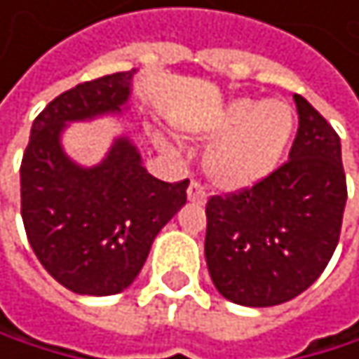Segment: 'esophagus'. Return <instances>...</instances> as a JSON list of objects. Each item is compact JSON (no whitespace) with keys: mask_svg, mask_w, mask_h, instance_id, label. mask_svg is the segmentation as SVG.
Listing matches in <instances>:
<instances>
[{"mask_svg":"<svg viewBox=\"0 0 359 359\" xmlns=\"http://www.w3.org/2000/svg\"><path fill=\"white\" fill-rule=\"evenodd\" d=\"M187 200L194 202V204H204L206 202V191H204V187L198 181H191L189 183V187H187Z\"/></svg>","mask_w":359,"mask_h":359,"instance_id":"obj_1","label":"esophagus"}]
</instances>
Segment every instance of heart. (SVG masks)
Listing matches in <instances>:
<instances>
[{
    "instance_id": "obj_1",
    "label": "heart",
    "mask_w": 359,
    "mask_h": 359,
    "mask_svg": "<svg viewBox=\"0 0 359 359\" xmlns=\"http://www.w3.org/2000/svg\"><path fill=\"white\" fill-rule=\"evenodd\" d=\"M293 127V109L284 101L232 99L196 131L198 140L215 142L204 159L206 176L226 191L265 181L280 165ZM155 142L168 146L163 135H155Z\"/></svg>"
}]
</instances>
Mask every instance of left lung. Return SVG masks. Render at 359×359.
<instances>
[{
	"mask_svg": "<svg viewBox=\"0 0 359 359\" xmlns=\"http://www.w3.org/2000/svg\"><path fill=\"white\" fill-rule=\"evenodd\" d=\"M288 161L265 181L206 204L204 256L222 297L250 308L297 297L323 273L347 204L340 137L304 96Z\"/></svg>",
	"mask_w": 359,
	"mask_h": 359,
	"instance_id": "left-lung-1",
	"label": "left lung"
}]
</instances>
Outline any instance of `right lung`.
Returning a JSON list of instances; mask_svg holds the SVG:
<instances>
[{"instance_id":"1","label":"right lung","mask_w":359,"mask_h":359,"mask_svg":"<svg viewBox=\"0 0 359 359\" xmlns=\"http://www.w3.org/2000/svg\"><path fill=\"white\" fill-rule=\"evenodd\" d=\"M114 73L53 99L32 125L21 161V215L34 254L77 295L122 293L142 271L159 230L183 209L187 185L163 183L142 163L129 135H116L96 165L62 146L73 122L129 109L133 75Z\"/></svg>"}]
</instances>
